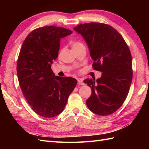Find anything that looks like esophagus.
I'll list each match as a JSON object with an SVG mask.
<instances>
[{
  "label": "esophagus",
  "instance_id": "obj_1",
  "mask_svg": "<svg viewBox=\"0 0 149 149\" xmlns=\"http://www.w3.org/2000/svg\"><path fill=\"white\" fill-rule=\"evenodd\" d=\"M78 84H79V85H84V83L83 81L82 80H81V79L78 80Z\"/></svg>",
  "mask_w": 149,
  "mask_h": 149
}]
</instances>
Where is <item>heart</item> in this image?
Wrapping results in <instances>:
<instances>
[{"instance_id": "b5f03b06", "label": "heart", "mask_w": 149, "mask_h": 149, "mask_svg": "<svg viewBox=\"0 0 149 149\" xmlns=\"http://www.w3.org/2000/svg\"><path fill=\"white\" fill-rule=\"evenodd\" d=\"M81 45H83V44L81 43H80L79 42H72L71 43V48L72 49H75L77 48H78L79 47H80Z\"/></svg>"}]
</instances>
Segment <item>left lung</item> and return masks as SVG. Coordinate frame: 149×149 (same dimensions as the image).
I'll list each match as a JSON object with an SVG mask.
<instances>
[{"label":"left lung","instance_id":"obj_1","mask_svg":"<svg viewBox=\"0 0 149 149\" xmlns=\"http://www.w3.org/2000/svg\"><path fill=\"white\" fill-rule=\"evenodd\" d=\"M73 29L86 42L93 68L102 72L96 81H84L92 90L86 105L97 115L114 113L127 97L132 79V56L127 45L118 31L105 24L91 22Z\"/></svg>","mask_w":149,"mask_h":149}]
</instances>
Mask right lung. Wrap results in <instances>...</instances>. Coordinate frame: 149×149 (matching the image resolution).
Listing matches in <instances>:
<instances>
[{
    "instance_id": "obj_1",
    "label": "right lung",
    "mask_w": 149,
    "mask_h": 149,
    "mask_svg": "<svg viewBox=\"0 0 149 149\" xmlns=\"http://www.w3.org/2000/svg\"><path fill=\"white\" fill-rule=\"evenodd\" d=\"M73 33L60 26L33 30L25 39L17 64L18 79L26 101L38 115L51 118L64 110L77 80L55 76L51 68L60 40Z\"/></svg>"
}]
</instances>
